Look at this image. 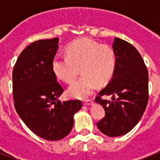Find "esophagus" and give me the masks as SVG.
I'll use <instances>...</instances> for the list:
<instances>
[{
	"label": "esophagus",
	"instance_id": "1",
	"mask_svg": "<svg viewBox=\"0 0 160 160\" xmlns=\"http://www.w3.org/2000/svg\"><path fill=\"white\" fill-rule=\"evenodd\" d=\"M92 103V100H91V99L84 100V101H83V104L84 105H91Z\"/></svg>",
	"mask_w": 160,
	"mask_h": 160
}]
</instances>
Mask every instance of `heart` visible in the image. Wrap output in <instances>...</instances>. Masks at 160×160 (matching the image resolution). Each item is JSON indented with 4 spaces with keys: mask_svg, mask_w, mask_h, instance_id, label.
<instances>
[{
    "mask_svg": "<svg viewBox=\"0 0 160 160\" xmlns=\"http://www.w3.org/2000/svg\"><path fill=\"white\" fill-rule=\"evenodd\" d=\"M67 56L56 55L52 68L58 78L72 83L80 72L82 76L68 88L72 98H85L92 92L98 84L109 82L114 73L117 57L112 47L100 44L88 38H79L66 48Z\"/></svg>",
    "mask_w": 160,
    "mask_h": 160,
    "instance_id": "heart-1",
    "label": "heart"
}]
</instances>
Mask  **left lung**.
I'll return each instance as SVG.
<instances>
[{"mask_svg": "<svg viewBox=\"0 0 160 160\" xmlns=\"http://www.w3.org/2000/svg\"><path fill=\"white\" fill-rule=\"evenodd\" d=\"M112 48L117 64L111 81L98 92L95 102L102 105L105 117L97 126L109 137L123 135L133 129L148 101V72L140 53L132 44L115 38ZM104 95L112 101L102 100Z\"/></svg>", "mask_w": 160, "mask_h": 160, "instance_id": "left-lung-1", "label": "left lung"}]
</instances>
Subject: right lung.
<instances>
[{
	"instance_id": "add662e5",
	"label": "right lung",
	"mask_w": 160,
	"mask_h": 160,
	"mask_svg": "<svg viewBox=\"0 0 160 160\" xmlns=\"http://www.w3.org/2000/svg\"><path fill=\"white\" fill-rule=\"evenodd\" d=\"M58 38L36 41L20 54L12 72L14 106L25 124L47 140L66 137L73 127L80 100L61 102L63 88L57 81L52 62Z\"/></svg>"
}]
</instances>
